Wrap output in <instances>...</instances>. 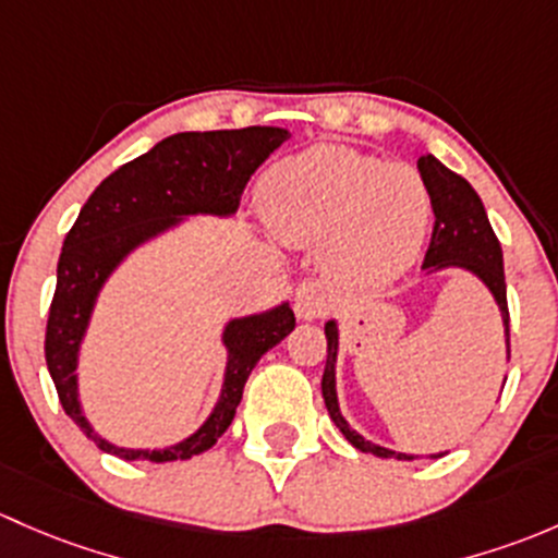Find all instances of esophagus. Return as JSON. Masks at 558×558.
Instances as JSON below:
<instances>
[{
	"instance_id": "1",
	"label": "esophagus",
	"mask_w": 558,
	"mask_h": 558,
	"mask_svg": "<svg viewBox=\"0 0 558 558\" xmlns=\"http://www.w3.org/2000/svg\"><path fill=\"white\" fill-rule=\"evenodd\" d=\"M330 312V292L317 279H303L295 290V314L312 322Z\"/></svg>"
}]
</instances>
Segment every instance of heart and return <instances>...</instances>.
<instances>
[{
    "instance_id": "1",
    "label": "heart",
    "mask_w": 558,
    "mask_h": 558,
    "mask_svg": "<svg viewBox=\"0 0 558 558\" xmlns=\"http://www.w3.org/2000/svg\"><path fill=\"white\" fill-rule=\"evenodd\" d=\"M260 204L281 241H325L330 271L367 284L400 277L429 222V191L416 169L341 145H317L274 166Z\"/></svg>"
}]
</instances>
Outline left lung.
I'll return each instance as SVG.
<instances>
[{"label": "left lung", "mask_w": 558, "mask_h": 558, "mask_svg": "<svg viewBox=\"0 0 558 558\" xmlns=\"http://www.w3.org/2000/svg\"><path fill=\"white\" fill-rule=\"evenodd\" d=\"M418 174H422L424 185L429 191V204L435 211L433 239H429L427 255H424L422 268H446L459 266L464 271L475 274L486 287L492 290L494 301H497L499 312L505 322V343H508V360H510V314H508V290H505V268H502V246L499 239L494 236L489 217H486L484 204H481L478 193L473 191L464 177L453 174L446 169L435 155H422L418 158ZM327 338V360L325 373H322V398H325L327 413L341 429L343 438L354 446V449L376 453L381 459H413L408 453L389 451L384 446L371 444L363 435L354 433L347 424V418L338 411L336 398V360H338V327L336 322L325 325ZM444 457L435 453L433 459Z\"/></svg>", "instance_id": "left-lung-1"}]
</instances>
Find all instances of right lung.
I'll use <instances>...</instances> for the list:
<instances>
[{"label": "right lung", "instance_id": "1", "mask_svg": "<svg viewBox=\"0 0 558 558\" xmlns=\"http://www.w3.org/2000/svg\"><path fill=\"white\" fill-rule=\"evenodd\" d=\"M290 131L274 125H250L239 131H185L158 142L150 153L129 160L107 177L80 209L56 271V292L50 301L45 330V363L56 384L66 416L99 446L120 459L174 462L211 449L231 427L257 360L277 347L295 327V314L287 303L255 317L233 319L222 332L228 347L226 384L204 427L182 444L160 451L118 449L90 429L77 400V352L88 327L105 279L112 268L142 241L177 226L185 215H233L241 193Z\"/></svg>", "mask_w": 558, "mask_h": 558}]
</instances>
